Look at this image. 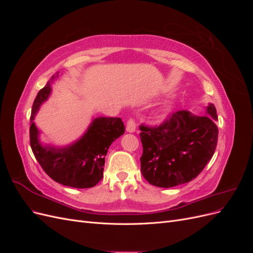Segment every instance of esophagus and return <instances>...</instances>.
Returning <instances> with one entry per match:
<instances>
[{"mask_svg": "<svg viewBox=\"0 0 253 253\" xmlns=\"http://www.w3.org/2000/svg\"><path fill=\"white\" fill-rule=\"evenodd\" d=\"M126 131L128 133H133L136 131V122L133 118H129L126 122Z\"/></svg>", "mask_w": 253, "mask_h": 253, "instance_id": "esophagus-1", "label": "esophagus"}]
</instances>
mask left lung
<instances>
[{"label": "left lung", "mask_w": 253, "mask_h": 253, "mask_svg": "<svg viewBox=\"0 0 253 253\" xmlns=\"http://www.w3.org/2000/svg\"><path fill=\"white\" fill-rule=\"evenodd\" d=\"M205 116L181 110L158 126H140L141 173L153 186L172 188L200 174L216 149V109L207 106Z\"/></svg>", "instance_id": "left-lung-1"}]
</instances>
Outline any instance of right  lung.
<instances>
[{
	"label": "right lung",
	"mask_w": 253,
	"mask_h": 253,
	"mask_svg": "<svg viewBox=\"0 0 253 253\" xmlns=\"http://www.w3.org/2000/svg\"><path fill=\"white\" fill-rule=\"evenodd\" d=\"M53 75L38 93L30 116V147L44 172L63 186L85 189L95 187L103 177L105 156L110 145L124 135L126 128L121 118L98 117L93 119L87 131L79 140L67 147L43 145L39 140V129L34 119L41 104L51 93V83L58 78Z\"/></svg>",
	"instance_id": "1"
}]
</instances>
